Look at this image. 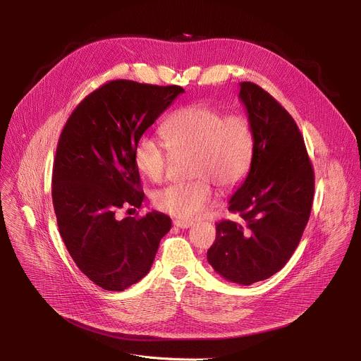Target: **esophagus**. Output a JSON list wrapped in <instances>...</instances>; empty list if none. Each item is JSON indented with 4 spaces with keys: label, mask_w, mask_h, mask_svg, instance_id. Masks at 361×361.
<instances>
[{
    "label": "esophagus",
    "mask_w": 361,
    "mask_h": 361,
    "mask_svg": "<svg viewBox=\"0 0 361 361\" xmlns=\"http://www.w3.org/2000/svg\"><path fill=\"white\" fill-rule=\"evenodd\" d=\"M174 226L178 227V228H190L192 226L191 221H183V220H176L174 221Z\"/></svg>",
    "instance_id": "34e87169"
}]
</instances>
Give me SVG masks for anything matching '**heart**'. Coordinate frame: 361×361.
Instances as JSON below:
<instances>
[{
	"label": "heart",
	"mask_w": 361,
	"mask_h": 361,
	"mask_svg": "<svg viewBox=\"0 0 361 361\" xmlns=\"http://www.w3.org/2000/svg\"><path fill=\"white\" fill-rule=\"evenodd\" d=\"M167 147L151 135H141L134 147L135 169L147 180L160 183L173 157L190 156L185 184H171L152 197L156 207L180 220L198 219L212 202L209 181L227 191L247 176L254 154V131L243 116H226L221 110L194 104L176 111L161 126Z\"/></svg>",
	"instance_id": "1"
}]
</instances>
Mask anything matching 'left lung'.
Masks as SVG:
<instances>
[{
    "mask_svg": "<svg viewBox=\"0 0 361 361\" xmlns=\"http://www.w3.org/2000/svg\"><path fill=\"white\" fill-rule=\"evenodd\" d=\"M238 98L254 131L250 171L228 201L241 223H216L207 260L223 279L250 286L280 271L297 248L312 213L314 171L279 101L248 81L240 82Z\"/></svg>",
    "mask_w": 361,
    "mask_h": 361,
    "instance_id": "8db88e82",
    "label": "left lung"
}]
</instances>
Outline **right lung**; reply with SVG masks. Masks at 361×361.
I'll list each match as a JSON object with an SVG mask.
<instances>
[{
	"label": "right lung",
	"instance_id": "obj_1",
	"mask_svg": "<svg viewBox=\"0 0 361 361\" xmlns=\"http://www.w3.org/2000/svg\"><path fill=\"white\" fill-rule=\"evenodd\" d=\"M180 85L116 80L87 95L67 120L53 169V204L63 241L77 267L97 286L123 291L151 269L171 219L140 209L144 192L133 154L137 140L177 95Z\"/></svg>",
	"mask_w": 361,
	"mask_h": 361
}]
</instances>
